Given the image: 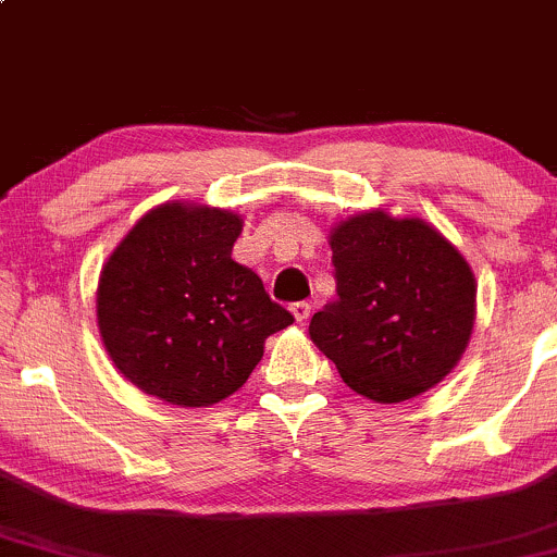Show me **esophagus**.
<instances>
[{"mask_svg":"<svg viewBox=\"0 0 557 557\" xmlns=\"http://www.w3.org/2000/svg\"><path fill=\"white\" fill-rule=\"evenodd\" d=\"M290 311H293V317H296L298 324H306V322H309V317H311V304H306V300H298V304L290 306Z\"/></svg>","mask_w":557,"mask_h":557,"instance_id":"34e87169","label":"esophagus"}]
</instances>
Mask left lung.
<instances>
[{"label": "left lung", "instance_id": "obj_1", "mask_svg": "<svg viewBox=\"0 0 557 557\" xmlns=\"http://www.w3.org/2000/svg\"><path fill=\"white\" fill-rule=\"evenodd\" d=\"M337 300L309 335L354 393L403 403L461 361L476 319V277L450 240L421 216L385 209L330 230Z\"/></svg>", "mask_w": 557, "mask_h": 557}]
</instances>
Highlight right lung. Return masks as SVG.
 I'll return each instance as SVG.
<instances>
[{
	"label": "right lung",
	"instance_id": "right-lung-1",
	"mask_svg": "<svg viewBox=\"0 0 557 557\" xmlns=\"http://www.w3.org/2000/svg\"><path fill=\"white\" fill-rule=\"evenodd\" d=\"M240 214L164 201L127 230L96 287V324L117 372L181 408L230 398L293 324L259 274L233 261Z\"/></svg>",
	"mask_w": 557,
	"mask_h": 557
}]
</instances>
